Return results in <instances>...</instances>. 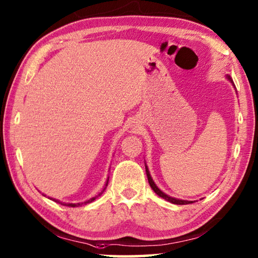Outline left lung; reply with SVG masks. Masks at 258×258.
I'll use <instances>...</instances> for the list:
<instances>
[{
	"mask_svg": "<svg viewBox=\"0 0 258 258\" xmlns=\"http://www.w3.org/2000/svg\"><path fill=\"white\" fill-rule=\"evenodd\" d=\"M228 79H229V80H231L230 77H228ZM145 170H147V176H148V180H149V184H150V186H151V188L153 189L154 193H156L157 195L160 196V198L167 200L168 202H170V203L179 204V205H181V204H190V203H194L193 201H182V200H177V199H174V198H170V196L166 195L165 193H162V191H161L160 189H159L158 187L156 186V184H154V182H153L151 176H150V174H149V170H148V168H147V167H145Z\"/></svg>",
	"mask_w": 258,
	"mask_h": 258,
	"instance_id": "left-lung-1",
	"label": "left lung"
}]
</instances>
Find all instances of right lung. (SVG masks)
<instances>
[{
  "instance_id": "obj_1",
  "label": "right lung",
  "mask_w": 258,
  "mask_h": 258,
  "mask_svg": "<svg viewBox=\"0 0 258 258\" xmlns=\"http://www.w3.org/2000/svg\"><path fill=\"white\" fill-rule=\"evenodd\" d=\"M107 184H108V180H107V182H106V186H107ZM105 188H106V187H105ZM99 195H100V194H99ZM95 200H96V198H92V199H90V200L86 201V202H84V203H69V204H67V203H60V204H63V205H67V207L76 208V207H80V205H82V204L90 203V202H92V201H95Z\"/></svg>"
}]
</instances>
